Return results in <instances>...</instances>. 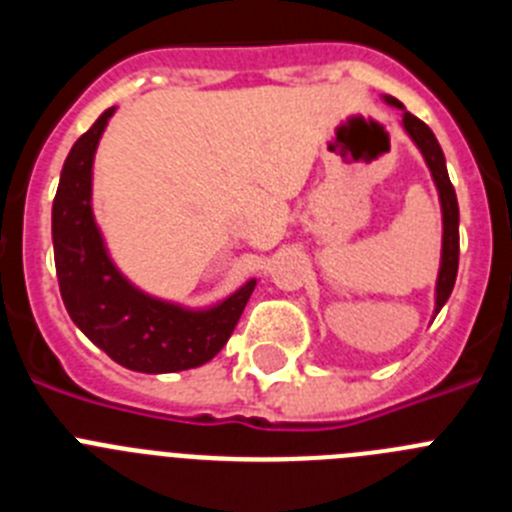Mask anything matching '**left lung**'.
I'll return each instance as SVG.
<instances>
[{"instance_id": "1", "label": "left lung", "mask_w": 512, "mask_h": 512, "mask_svg": "<svg viewBox=\"0 0 512 512\" xmlns=\"http://www.w3.org/2000/svg\"><path fill=\"white\" fill-rule=\"evenodd\" d=\"M384 102L390 107H397L402 112V130L408 133V138L413 140L415 148L423 156L425 166L431 171V179L436 184L438 202H441V266H438V279H436V305H433V318H436L441 307L446 305V300L451 297V289L456 282V271H459V202H456V192L451 187L449 171H446V158H443L441 146H438L433 130L425 125L423 120H418L415 115H410L405 110V104L400 99L384 94Z\"/></svg>"}]
</instances>
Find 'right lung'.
Wrapping results in <instances>:
<instances>
[{
  "label": "right lung",
  "mask_w": 512,
  "mask_h": 512,
  "mask_svg": "<svg viewBox=\"0 0 512 512\" xmlns=\"http://www.w3.org/2000/svg\"><path fill=\"white\" fill-rule=\"evenodd\" d=\"M117 107L81 135L61 169L51 230L63 305L76 328L130 372L202 366L228 343L256 279L210 307H187L135 287L112 261L92 207L94 153Z\"/></svg>",
  "instance_id": "add662e5"
}]
</instances>
